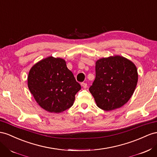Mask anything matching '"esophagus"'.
<instances>
[{
  "instance_id": "34e87169",
  "label": "esophagus",
  "mask_w": 157,
  "mask_h": 157,
  "mask_svg": "<svg viewBox=\"0 0 157 157\" xmlns=\"http://www.w3.org/2000/svg\"><path fill=\"white\" fill-rule=\"evenodd\" d=\"M81 86L84 88H86L87 87V84L85 82H82L81 83Z\"/></svg>"
}]
</instances>
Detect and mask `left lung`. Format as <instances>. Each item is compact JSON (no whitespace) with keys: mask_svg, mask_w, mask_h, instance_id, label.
<instances>
[{"mask_svg":"<svg viewBox=\"0 0 157 157\" xmlns=\"http://www.w3.org/2000/svg\"><path fill=\"white\" fill-rule=\"evenodd\" d=\"M96 78L89 91L105 111L121 108L133 95L138 80L136 67L121 56L101 58L96 63Z\"/></svg>","mask_w":157,"mask_h":157,"instance_id":"obj_1","label":"left lung"}]
</instances>
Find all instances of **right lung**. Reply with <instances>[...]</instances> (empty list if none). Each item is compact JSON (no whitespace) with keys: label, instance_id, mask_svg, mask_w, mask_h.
Masks as SVG:
<instances>
[{"label":"right lung","instance_id":"1","mask_svg":"<svg viewBox=\"0 0 157 157\" xmlns=\"http://www.w3.org/2000/svg\"><path fill=\"white\" fill-rule=\"evenodd\" d=\"M28 86L36 101L46 111L60 113L73 105L81 86L64 59L49 57L30 69Z\"/></svg>","mask_w":157,"mask_h":157}]
</instances>
